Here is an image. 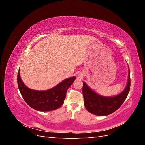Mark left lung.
<instances>
[{"mask_svg": "<svg viewBox=\"0 0 145 145\" xmlns=\"http://www.w3.org/2000/svg\"><path fill=\"white\" fill-rule=\"evenodd\" d=\"M128 83L120 94L114 97H104L97 94L83 82L82 93L87 111L96 116H108L119 108L126 100L130 89V71Z\"/></svg>", "mask_w": 145, "mask_h": 145, "instance_id": "8db88e82", "label": "left lung"}]
</instances>
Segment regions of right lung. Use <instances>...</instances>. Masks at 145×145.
Wrapping results in <instances>:
<instances>
[{"mask_svg": "<svg viewBox=\"0 0 145 145\" xmlns=\"http://www.w3.org/2000/svg\"><path fill=\"white\" fill-rule=\"evenodd\" d=\"M76 77L64 80L52 88L46 91H36L29 89L23 83L17 73V85L23 99L30 107L39 111H50L59 108L66 97V94Z\"/></svg>", "mask_w": 145, "mask_h": 145, "instance_id": "obj_1", "label": "right lung"}]
</instances>
